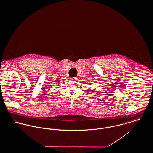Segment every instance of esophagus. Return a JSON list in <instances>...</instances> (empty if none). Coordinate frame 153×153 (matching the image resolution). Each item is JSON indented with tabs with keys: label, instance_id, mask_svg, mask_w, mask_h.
<instances>
[{
	"label": "esophagus",
	"instance_id": "esophagus-1",
	"mask_svg": "<svg viewBox=\"0 0 153 153\" xmlns=\"http://www.w3.org/2000/svg\"><path fill=\"white\" fill-rule=\"evenodd\" d=\"M77 78H71V80L72 81H76L77 79H76Z\"/></svg>",
	"mask_w": 153,
	"mask_h": 153
}]
</instances>
